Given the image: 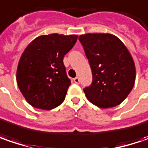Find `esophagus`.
<instances>
[{
    "instance_id": "obj_1",
    "label": "esophagus",
    "mask_w": 148,
    "mask_h": 148,
    "mask_svg": "<svg viewBox=\"0 0 148 148\" xmlns=\"http://www.w3.org/2000/svg\"><path fill=\"white\" fill-rule=\"evenodd\" d=\"M74 84H79V83H80V81H79V78H78V77L74 78Z\"/></svg>"
}]
</instances>
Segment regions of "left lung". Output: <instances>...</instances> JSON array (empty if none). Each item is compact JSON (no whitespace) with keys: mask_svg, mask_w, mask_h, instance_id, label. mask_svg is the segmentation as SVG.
<instances>
[{"mask_svg":"<svg viewBox=\"0 0 148 148\" xmlns=\"http://www.w3.org/2000/svg\"><path fill=\"white\" fill-rule=\"evenodd\" d=\"M88 60L92 82L84 88L88 100L101 108L114 107L130 94L136 71L131 55L117 37L88 33L79 37Z\"/></svg>","mask_w":148,"mask_h":148,"instance_id":"left-lung-1","label":"left lung"}]
</instances>
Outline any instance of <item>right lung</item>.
<instances>
[{
  "instance_id": "add662e5",
  "label": "right lung",
  "mask_w": 148,
  "mask_h": 148,
  "mask_svg": "<svg viewBox=\"0 0 148 148\" xmlns=\"http://www.w3.org/2000/svg\"><path fill=\"white\" fill-rule=\"evenodd\" d=\"M77 39V35H43L34 39L24 50L16 79L20 92L32 106L51 110L64 101L71 80L63 59Z\"/></svg>"
}]
</instances>
